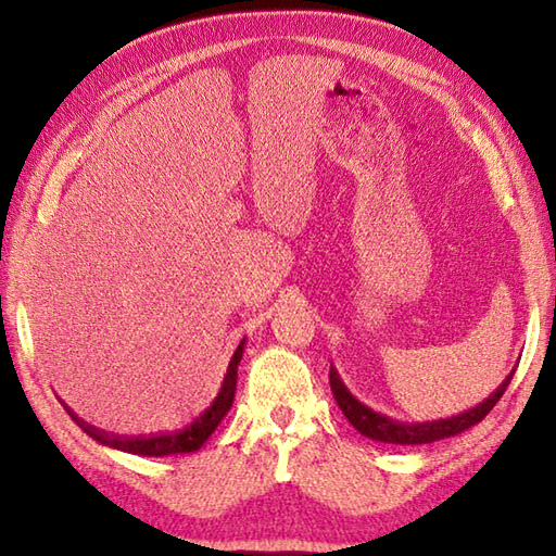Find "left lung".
Listing matches in <instances>:
<instances>
[{"label":"left lung","instance_id":"8db88e82","mask_svg":"<svg viewBox=\"0 0 556 556\" xmlns=\"http://www.w3.org/2000/svg\"><path fill=\"white\" fill-rule=\"evenodd\" d=\"M514 372L516 368L506 375V380L494 389L488 399H482L478 406L468 408L464 413H456V416L440 418V420H422V422L396 420V418L384 416V413L372 410L370 406H365L363 401L353 396L346 389V384L341 382L334 365L332 370H329V384H332V394L337 399V406L341 408V413H344L353 428H356L363 437H368V440L384 442V444H430V442L446 440V437H456L485 418L494 408V404L502 399V394L506 392Z\"/></svg>","mask_w":556,"mask_h":556}]
</instances>
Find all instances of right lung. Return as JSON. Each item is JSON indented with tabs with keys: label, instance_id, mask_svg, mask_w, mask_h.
<instances>
[{
	"label": "right lung",
	"instance_id": "right-lung-1",
	"mask_svg": "<svg viewBox=\"0 0 556 556\" xmlns=\"http://www.w3.org/2000/svg\"><path fill=\"white\" fill-rule=\"evenodd\" d=\"M243 346L245 339L236 346L233 356L229 361L227 375H224L222 387L217 396L212 399V404L200 413V416L186 425L179 432H169V434H150V437H119V434H108L104 430L92 428L86 420H80L78 416H71L78 428L86 432L92 440L100 442L102 446L116 448V452H126V454H138V456H172V454H191L198 452L203 446L210 434L217 430V425L222 418L227 416V410L233 404V394H236V377H239V363L243 358Z\"/></svg>",
	"mask_w": 556,
	"mask_h": 556
}]
</instances>
